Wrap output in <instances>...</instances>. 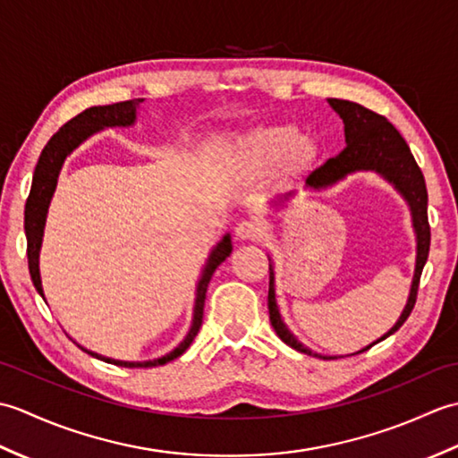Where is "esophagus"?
Instances as JSON below:
<instances>
[{"mask_svg": "<svg viewBox=\"0 0 458 458\" xmlns=\"http://www.w3.org/2000/svg\"><path fill=\"white\" fill-rule=\"evenodd\" d=\"M234 234L240 240H256L261 236V226L256 220H242L236 224Z\"/></svg>", "mask_w": 458, "mask_h": 458, "instance_id": "1", "label": "esophagus"}]
</instances>
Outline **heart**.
<instances>
[{"label": "heart", "instance_id": "1", "mask_svg": "<svg viewBox=\"0 0 458 458\" xmlns=\"http://www.w3.org/2000/svg\"><path fill=\"white\" fill-rule=\"evenodd\" d=\"M234 153L242 167L254 174L274 171L281 165L303 169L313 161L315 149L301 131L293 128H258L234 141Z\"/></svg>", "mask_w": 458, "mask_h": 458}]
</instances>
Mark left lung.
Here are the masks:
<instances>
[{
	"label": "left lung",
	"mask_w": 458,
	"mask_h": 458,
	"mask_svg": "<svg viewBox=\"0 0 458 458\" xmlns=\"http://www.w3.org/2000/svg\"><path fill=\"white\" fill-rule=\"evenodd\" d=\"M327 102L330 108L340 115V120L344 122L346 148L343 153H338L336 157L328 159L325 165H320L318 169H315L309 174L305 179V191L323 192L330 187H335V184H338L340 181H344L348 174H354L360 171H372L379 174L384 181L390 182L392 187L402 194V199L407 202L411 214V226L415 232V244H417L415 269H413L410 295H407V303L402 310L400 318H397L395 325L387 330L386 335L379 336L376 343L368 344L366 348L354 352V354H360L364 352V350L372 348L374 344L382 343L384 338L394 335L395 330L405 323V318L410 317L411 309L415 305L417 287H420L421 271L427 261V256H429V244H431L429 220H427V187H425L423 173L420 167H417V163L410 151V145L405 143L400 131H397L394 125L384 118V115L368 110L356 102L336 100V98H328ZM295 194L297 192H287L284 197H277L276 200H271V207H285ZM267 309H269L271 327L276 328L277 336L291 348H295L303 354H313L317 358H327V360L344 358V356H325V354L313 352V350L307 348L301 340H297V336L287 328L277 307L276 269H274V259L271 258H269Z\"/></svg>",
	"instance_id": "8db88e82"
}]
</instances>
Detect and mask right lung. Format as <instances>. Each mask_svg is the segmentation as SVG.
<instances>
[{"label":"right lung","instance_id":"1","mask_svg":"<svg viewBox=\"0 0 458 458\" xmlns=\"http://www.w3.org/2000/svg\"><path fill=\"white\" fill-rule=\"evenodd\" d=\"M143 100H128V102H118L110 106H92V108L84 110L82 114L76 115L71 122H66L61 130H58L45 149L38 155L37 167L33 173V182H31V192H29V199L25 204V236H27V258H29V274H31L33 285L37 293L45 299L43 291V281H41V269H38V256H41V246H43V234H45V224H47V214L48 207H51L53 194L58 182V174H61L63 165L68 155H71L79 145H82L86 140L92 138L94 133L108 128H131V125L138 122V110ZM232 254V236L224 234L222 240L216 246L210 250L207 264H204L200 277L197 281V289H194V307H192V320L189 327V333L184 335L181 343L174 346L171 352L163 354L153 360H143V362H128V360H114L108 356H102L94 350H89L81 346L84 352L90 356L104 360V362H110L122 368H153V366H163L171 362L177 356H181L184 350L197 336L199 328L202 325V310H204V299H207V289L212 279V274L216 267L222 264L224 259ZM47 303V299H45Z\"/></svg>","mask_w":458,"mask_h":458}]
</instances>
